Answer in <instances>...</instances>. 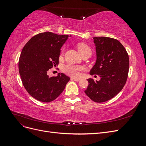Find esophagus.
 I'll return each instance as SVG.
<instances>
[{
  "instance_id": "1",
  "label": "esophagus",
  "mask_w": 146,
  "mask_h": 146,
  "mask_svg": "<svg viewBox=\"0 0 146 146\" xmlns=\"http://www.w3.org/2000/svg\"><path fill=\"white\" fill-rule=\"evenodd\" d=\"M72 80H74V81H76V82H78L80 80V78H71Z\"/></svg>"
}]
</instances>
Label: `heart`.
Instances as JSON below:
<instances>
[{
    "label": "heart",
    "instance_id": "1",
    "mask_svg": "<svg viewBox=\"0 0 146 146\" xmlns=\"http://www.w3.org/2000/svg\"><path fill=\"white\" fill-rule=\"evenodd\" d=\"M77 49L80 53L81 55H83L86 52H91V48L88 46L84 42H79L77 44ZM65 51V48L63 47L61 48V52H60V56H62L64 55V53ZM83 69V68L80 66H77V65H74V64H68L66 65L63 68V71L66 74L69 75L70 76L74 77H77L80 75V72Z\"/></svg>",
    "mask_w": 146,
    "mask_h": 146
}]
</instances>
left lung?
Returning <instances> with one entry per match:
<instances>
[{"label":"left lung","instance_id":"left-lung-1","mask_svg":"<svg viewBox=\"0 0 146 146\" xmlns=\"http://www.w3.org/2000/svg\"><path fill=\"white\" fill-rule=\"evenodd\" d=\"M93 39L97 60L90 74L98 75L100 80L88 78L89 85L85 92L92 100L101 103L113 98L125 85L129 57L125 47L117 39L104 36Z\"/></svg>","mask_w":146,"mask_h":146}]
</instances>
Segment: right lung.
I'll return each mask as SVG.
<instances>
[{
  "label": "right lung",
  "instance_id": "1",
  "mask_svg": "<svg viewBox=\"0 0 146 146\" xmlns=\"http://www.w3.org/2000/svg\"><path fill=\"white\" fill-rule=\"evenodd\" d=\"M68 35L46 32L33 36L23 48L19 72L23 85L33 98L42 102L54 100L64 90L70 78L63 73L49 77L50 69L59 63L60 48Z\"/></svg>",
  "mask_w": 146,
  "mask_h": 146
}]
</instances>
